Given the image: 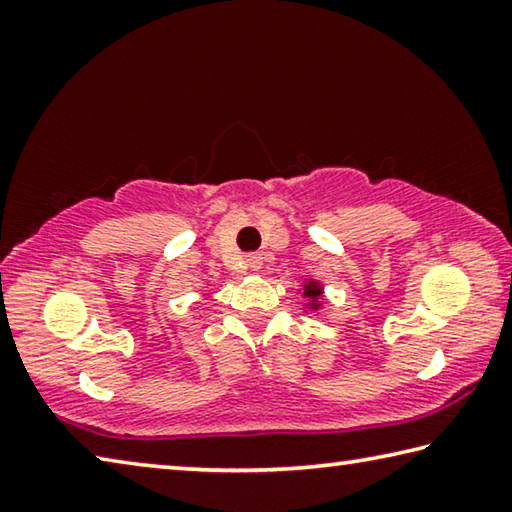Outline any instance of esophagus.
<instances>
[{"instance_id":"34e87169","label":"esophagus","mask_w":512,"mask_h":512,"mask_svg":"<svg viewBox=\"0 0 512 512\" xmlns=\"http://www.w3.org/2000/svg\"><path fill=\"white\" fill-rule=\"evenodd\" d=\"M246 264H248V268L250 271H259V268H262V264H264V257L262 255H248L246 257Z\"/></svg>"}]
</instances>
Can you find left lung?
I'll return each mask as SVG.
<instances>
[{"label":"left lung","mask_w":512,"mask_h":512,"mask_svg":"<svg viewBox=\"0 0 512 512\" xmlns=\"http://www.w3.org/2000/svg\"><path fill=\"white\" fill-rule=\"evenodd\" d=\"M323 293L325 287L318 280L302 282V298H305V311H318L323 307Z\"/></svg>","instance_id":"obj_1"}]
</instances>
